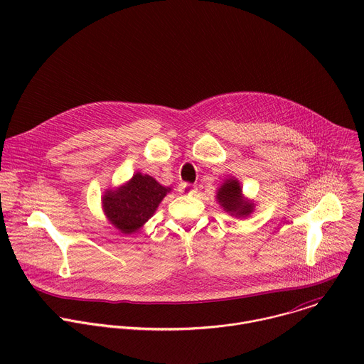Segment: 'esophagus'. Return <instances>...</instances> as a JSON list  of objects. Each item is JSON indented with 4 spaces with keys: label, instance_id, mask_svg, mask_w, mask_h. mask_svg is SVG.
I'll list each match as a JSON object with an SVG mask.
<instances>
[{
    "label": "esophagus",
    "instance_id": "obj_1",
    "mask_svg": "<svg viewBox=\"0 0 364 364\" xmlns=\"http://www.w3.org/2000/svg\"><path fill=\"white\" fill-rule=\"evenodd\" d=\"M180 191H181V193H187V194H193V193L197 191V188H196L194 186H191V184L184 183V184H181V187H180Z\"/></svg>",
    "mask_w": 364,
    "mask_h": 364
}]
</instances>
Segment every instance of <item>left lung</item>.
Returning <instances> with one entry per match:
<instances>
[{
    "label": "left lung",
    "mask_w": 364,
    "mask_h": 364,
    "mask_svg": "<svg viewBox=\"0 0 364 364\" xmlns=\"http://www.w3.org/2000/svg\"><path fill=\"white\" fill-rule=\"evenodd\" d=\"M218 200L223 209L235 216H247L253 210V204L243 200L242 188L236 180H226L219 188Z\"/></svg>",
    "instance_id": "obj_1"
}]
</instances>
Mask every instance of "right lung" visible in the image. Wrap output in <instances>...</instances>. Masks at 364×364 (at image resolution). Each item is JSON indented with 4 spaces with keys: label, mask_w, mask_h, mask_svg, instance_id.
<instances>
[{
    "label": "right lung",
    "mask_w": 364,
    "mask_h": 364,
    "mask_svg": "<svg viewBox=\"0 0 364 364\" xmlns=\"http://www.w3.org/2000/svg\"><path fill=\"white\" fill-rule=\"evenodd\" d=\"M168 191L152 177L136 173L128 184L103 196V209L122 233H132L154 215Z\"/></svg>",
    "instance_id": "obj_1"
}]
</instances>
